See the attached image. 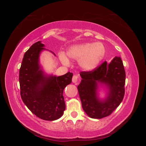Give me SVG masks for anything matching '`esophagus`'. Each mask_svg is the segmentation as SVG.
<instances>
[{
    "mask_svg": "<svg viewBox=\"0 0 146 146\" xmlns=\"http://www.w3.org/2000/svg\"><path fill=\"white\" fill-rule=\"evenodd\" d=\"M78 76H76V75H74L73 77H72V82L74 83H76L78 82Z\"/></svg>",
    "mask_w": 146,
    "mask_h": 146,
    "instance_id": "1",
    "label": "esophagus"
}]
</instances>
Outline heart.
I'll use <instances>...</instances> for the list:
<instances>
[{
  "instance_id": "1",
  "label": "heart",
  "mask_w": 146,
  "mask_h": 146,
  "mask_svg": "<svg viewBox=\"0 0 146 146\" xmlns=\"http://www.w3.org/2000/svg\"><path fill=\"white\" fill-rule=\"evenodd\" d=\"M66 54L70 59L80 60L79 64L84 69L92 70L103 59L105 54V48L101 42L82 44L69 48ZM60 58L64 64L69 63L63 54H60Z\"/></svg>"
}]
</instances>
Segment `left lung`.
<instances>
[{
	"instance_id": "1",
	"label": "left lung",
	"mask_w": 146,
	"mask_h": 146,
	"mask_svg": "<svg viewBox=\"0 0 146 146\" xmlns=\"http://www.w3.org/2000/svg\"><path fill=\"white\" fill-rule=\"evenodd\" d=\"M82 80L77 87L82 108L88 116L93 119L108 116L120 105L125 94V72L120 57L111 63L104 61L94 69L80 73ZM109 88V96L104 101L96 98L97 83Z\"/></svg>"
}]
</instances>
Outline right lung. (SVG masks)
<instances>
[{"label":"right lung","mask_w":146,"mask_h":146,"mask_svg":"<svg viewBox=\"0 0 146 146\" xmlns=\"http://www.w3.org/2000/svg\"><path fill=\"white\" fill-rule=\"evenodd\" d=\"M44 46L38 41L25 53L19 69L20 93L23 102L35 115L45 121H55L65 110L63 90L71 83L73 74L68 72L59 77H46L39 65Z\"/></svg>","instance_id":"1"}]
</instances>
